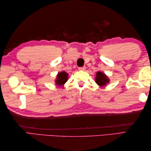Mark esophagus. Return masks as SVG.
Listing matches in <instances>:
<instances>
[{
    "mask_svg": "<svg viewBox=\"0 0 151 151\" xmlns=\"http://www.w3.org/2000/svg\"><path fill=\"white\" fill-rule=\"evenodd\" d=\"M85 69H86V67H78V70H84Z\"/></svg>",
    "mask_w": 151,
    "mask_h": 151,
    "instance_id": "esophagus-1",
    "label": "esophagus"
}]
</instances>
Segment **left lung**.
<instances>
[{
    "mask_svg": "<svg viewBox=\"0 0 151 151\" xmlns=\"http://www.w3.org/2000/svg\"><path fill=\"white\" fill-rule=\"evenodd\" d=\"M95 82L97 84L101 86H103L109 82V80L107 76L105 75L104 73H102L100 71L97 73V76L95 78Z\"/></svg>",
    "mask_w": 151,
    "mask_h": 151,
    "instance_id": "left-lung-1",
    "label": "left lung"
}]
</instances>
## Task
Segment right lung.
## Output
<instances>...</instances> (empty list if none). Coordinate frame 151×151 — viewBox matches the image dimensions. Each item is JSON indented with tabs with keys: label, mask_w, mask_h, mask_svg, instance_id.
I'll return each instance as SVG.
<instances>
[{
	"label": "right lung",
	"mask_w": 151,
	"mask_h": 151,
	"mask_svg": "<svg viewBox=\"0 0 151 151\" xmlns=\"http://www.w3.org/2000/svg\"><path fill=\"white\" fill-rule=\"evenodd\" d=\"M67 73L62 71L59 73L57 75V79L56 81V84L58 86H62L67 81Z\"/></svg>",
	"instance_id": "1"
}]
</instances>
